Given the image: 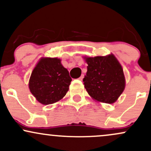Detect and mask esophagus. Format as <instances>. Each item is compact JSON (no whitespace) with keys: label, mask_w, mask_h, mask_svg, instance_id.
<instances>
[{"label":"esophagus","mask_w":151,"mask_h":151,"mask_svg":"<svg viewBox=\"0 0 151 151\" xmlns=\"http://www.w3.org/2000/svg\"><path fill=\"white\" fill-rule=\"evenodd\" d=\"M83 78H84V74H81V77L79 78V80H81V81H82V79H83Z\"/></svg>","instance_id":"1"}]
</instances>
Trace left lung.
<instances>
[{"label":"left lung","mask_w":151,"mask_h":151,"mask_svg":"<svg viewBox=\"0 0 151 151\" xmlns=\"http://www.w3.org/2000/svg\"><path fill=\"white\" fill-rule=\"evenodd\" d=\"M87 63L84 87L96 101L113 104L125 89L126 81L122 67L114 55L84 58Z\"/></svg>","instance_id":"obj_1"}]
</instances>
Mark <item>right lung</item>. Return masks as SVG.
<instances>
[{"label":"right lung","instance_id":"right-lung-1","mask_svg":"<svg viewBox=\"0 0 151 151\" xmlns=\"http://www.w3.org/2000/svg\"><path fill=\"white\" fill-rule=\"evenodd\" d=\"M72 81L68 70L58 58L40 59L31 74L30 92L44 105L61 100L68 91Z\"/></svg>","mask_w":151,"mask_h":151}]
</instances>
